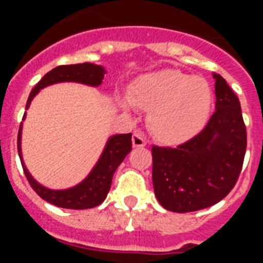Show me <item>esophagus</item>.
<instances>
[{
  "mask_svg": "<svg viewBox=\"0 0 263 263\" xmlns=\"http://www.w3.org/2000/svg\"><path fill=\"white\" fill-rule=\"evenodd\" d=\"M132 144L134 147H143L147 144V138L144 136L143 132H135L132 136Z\"/></svg>",
  "mask_w": 263,
  "mask_h": 263,
  "instance_id": "1",
  "label": "esophagus"
}]
</instances>
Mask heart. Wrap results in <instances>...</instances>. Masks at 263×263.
Masks as SVG:
<instances>
[{"instance_id":"heart-1","label":"heart","mask_w":263,"mask_h":263,"mask_svg":"<svg viewBox=\"0 0 263 263\" xmlns=\"http://www.w3.org/2000/svg\"><path fill=\"white\" fill-rule=\"evenodd\" d=\"M131 101L150 110L152 131L165 142H177L204 123L212 106V90L206 80L176 69L142 76L132 84Z\"/></svg>"}]
</instances>
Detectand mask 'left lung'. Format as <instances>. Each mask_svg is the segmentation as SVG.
Wrapping results in <instances>:
<instances>
[{
    "instance_id": "left-lung-1",
    "label": "left lung",
    "mask_w": 263,
    "mask_h": 263,
    "mask_svg": "<svg viewBox=\"0 0 263 263\" xmlns=\"http://www.w3.org/2000/svg\"><path fill=\"white\" fill-rule=\"evenodd\" d=\"M216 111L199 134L177 147L153 146V185L166 210L188 213L210 208L235 187L247 147L240 102L213 72Z\"/></svg>"
}]
</instances>
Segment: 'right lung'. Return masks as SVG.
Listing matches in <instances>:
<instances>
[{
  "label": "right lung",
  "mask_w": 263,
  "mask_h": 263,
  "mask_svg": "<svg viewBox=\"0 0 263 263\" xmlns=\"http://www.w3.org/2000/svg\"><path fill=\"white\" fill-rule=\"evenodd\" d=\"M103 75H105V69L101 65H94V64L90 63L60 65V67L53 68L32 88L30 97H28V101H27L26 109L30 106L35 94L46 86L60 83V82H79V83L88 84V86H99L102 83ZM24 117H26V113L23 116V119ZM20 136H22V125L18 128L17 152L20 161H22L24 175H26L32 190L49 203L55 204L59 208L75 209V210L91 209L102 203L106 198L107 192L110 190L111 179H113L116 169L119 168V165L123 162L125 156L132 150V134H121V135L111 136L110 139L107 140L106 147L103 150L102 156L94 166V169L91 171L90 175L87 176V179L83 180L76 187L69 188V190L54 191V190L42 187L28 173L22 160Z\"/></svg>",
  "instance_id": "1"
}]
</instances>
